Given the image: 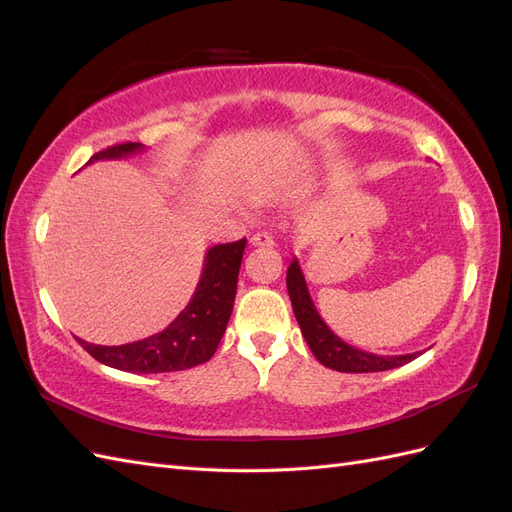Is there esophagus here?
Instances as JSON below:
<instances>
[{"mask_svg":"<svg viewBox=\"0 0 512 512\" xmlns=\"http://www.w3.org/2000/svg\"><path fill=\"white\" fill-rule=\"evenodd\" d=\"M250 243H252V247H273L275 245L269 232H262V230L254 232V235L250 237Z\"/></svg>","mask_w":512,"mask_h":512,"instance_id":"1","label":"esophagus"}]
</instances>
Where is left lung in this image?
<instances>
[{"label": "left lung", "mask_w": 512, "mask_h": 512, "mask_svg": "<svg viewBox=\"0 0 512 512\" xmlns=\"http://www.w3.org/2000/svg\"><path fill=\"white\" fill-rule=\"evenodd\" d=\"M286 286H288L294 318L299 322L305 342L324 367L335 369V371H346V374H369V371H386V369L401 367L414 361L416 356L421 354V352H412V354H399V356H382V354L365 352L346 344L344 339L337 337L327 327V322L320 318L312 297H309V290L297 258H292L288 267Z\"/></svg>", "instance_id": "8db88e82"}]
</instances>
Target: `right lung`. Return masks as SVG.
Returning <instances> with one entry per match:
<instances>
[{
  "label": "right lung",
  "mask_w": 512,
  "mask_h": 512,
  "mask_svg": "<svg viewBox=\"0 0 512 512\" xmlns=\"http://www.w3.org/2000/svg\"><path fill=\"white\" fill-rule=\"evenodd\" d=\"M141 143H121L94 153L87 164L121 160L143 151ZM245 239L209 247L190 303L162 333L123 346H96L79 339L96 361L130 374L181 371L209 361L232 314Z\"/></svg>",
  "instance_id": "add662e5"
}]
</instances>
